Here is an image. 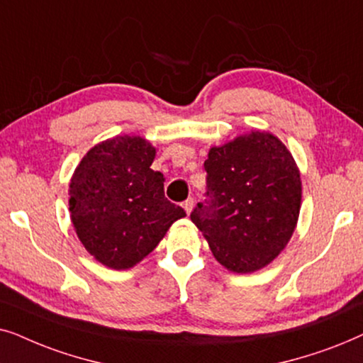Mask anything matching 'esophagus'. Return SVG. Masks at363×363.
Wrapping results in <instances>:
<instances>
[{
	"mask_svg": "<svg viewBox=\"0 0 363 363\" xmlns=\"http://www.w3.org/2000/svg\"><path fill=\"white\" fill-rule=\"evenodd\" d=\"M182 207H184V211H186V214L189 216L191 212H192V207H194V199H187L184 204H182Z\"/></svg>",
	"mask_w": 363,
	"mask_h": 363,
	"instance_id": "obj_1",
	"label": "esophagus"
}]
</instances>
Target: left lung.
<instances>
[{"instance_id": "left-lung-1", "label": "left lung", "mask_w": 363, "mask_h": 363, "mask_svg": "<svg viewBox=\"0 0 363 363\" xmlns=\"http://www.w3.org/2000/svg\"><path fill=\"white\" fill-rule=\"evenodd\" d=\"M206 204L191 220L222 267L250 274L286 249L297 227L302 181L286 144L272 133L250 131L209 149Z\"/></svg>"}]
</instances>
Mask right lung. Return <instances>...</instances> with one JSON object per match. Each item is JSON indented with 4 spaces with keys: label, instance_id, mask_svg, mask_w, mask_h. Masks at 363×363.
<instances>
[{
    "label": "right lung",
    "instance_id": "1",
    "mask_svg": "<svg viewBox=\"0 0 363 363\" xmlns=\"http://www.w3.org/2000/svg\"><path fill=\"white\" fill-rule=\"evenodd\" d=\"M156 147L141 136H114L91 147L69 181L77 239L106 267L131 269L147 257L186 212L164 197L152 171Z\"/></svg>",
    "mask_w": 363,
    "mask_h": 363
}]
</instances>
